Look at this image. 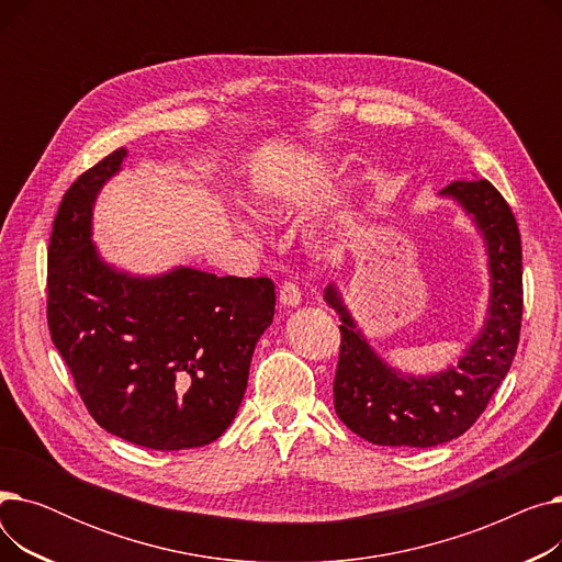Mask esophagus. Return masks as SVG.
<instances>
[{
  "mask_svg": "<svg viewBox=\"0 0 562 562\" xmlns=\"http://www.w3.org/2000/svg\"><path fill=\"white\" fill-rule=\"evenodd\" d=\"M278 299H280V303H282L284 307H296V305H301V301H303V293H301V289H299L296 282H284V284L280 286V291H278Z\"/></svg>",
  "mask_w": 562,
  "mask_h": 562,
  "instance_id": "obj_1",
  "label": "esophagus"
}]
</instances>
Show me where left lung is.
I'll return each instance as SVG.
<instances>
[{
	"instance_id": "1",
	"label": "left lung",
	"mask_w": 562,
	"mask_h": 562,
	"mask_svg": "<svg viewBox=\"0 0 562 562\" xmlns=\"http://www.w3.org/2000/svg\"><path fill=\"white\" fill-rule=\"evenodd\" d=\"M441 195L458 200L474 218L490 257L492 286L485 326L458 367L419 378L387 367L358 330L337 286L326 289L328 305L341 318L333 387L337 417L371 445L428 449L460 437L483 415L517 352L524 289L515 214L487 180H456Z\"/></svg>"
}]
</instances>
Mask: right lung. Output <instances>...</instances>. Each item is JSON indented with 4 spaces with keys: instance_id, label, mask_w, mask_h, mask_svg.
I'll return each mask as SVG.
<instances>
[{
    "instance_id": "add662e5",
    "label": "right lung",
    "mask_w": 562,
    "mask_h": 562,
    "mask_svg": "<svg viewBox=\"0 0 562 562\" xmlns=\"http://www.w3.org/2000/svg\"><path fill=\"white\" fill-rule=\"evenodd\" d=\"M127 153L81 172L47 248V326L91 417L155 451L212 445L234 422L257 339L276 314L269 278L175 269L134 278L100 259L93 202Z\"/></svg>"
}]
</instances>
